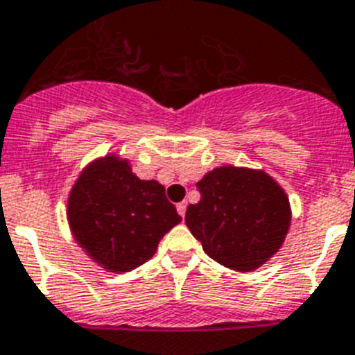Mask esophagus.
<instances>
[{"label": "esophagus", "instance_id": "1", "mask_svg": "<svg viewBox=\"0 0 355 355\" xmlns=\"http://www.w3.org/2000/svg\"><path fill=\"white\" fill-rule=\"evenodd\" d=\"M186 209H187V202H180L177 205V211H178V214L182 216V218L186 216Z\"/></svg>", "mask_w": 355, "mask_h": 355}]
</instances>
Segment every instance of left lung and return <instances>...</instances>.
<instances>
[{
	"label": "left lung",
	"mask_w": 355,
	"mask_h": 355,
	"mask_svg": "<svg viewBox=\"0 0 355 355\" xmlns=\"http://www.w3.org/2000/svg\"><path fill=\"white\" fill-rule=\"evenodd\" d=\"M200 202L186 211V225L216 263L254 271L279 252L291 209L284 189L264 171L221 166L196 184Z\"/></svg>",
	"instance_id": "obj_1"
}]
</instances>
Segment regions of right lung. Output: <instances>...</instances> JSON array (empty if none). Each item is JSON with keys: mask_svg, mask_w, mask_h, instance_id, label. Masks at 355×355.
I'll return each mask as SVG.
<instances>
[{"mask_svg": "<svg viewBox=\"0 0 355 355\" xmlns=\"http://www.w3.org/2000/svg\"><path fill=\"white\" fill-rule=\"evenodd\" d=\"M164 191L159 182L135 177L128 160L114 155L94 160L67 200L71 232L105 270H134L182 221Z\"/></svg>", "mask_w": 355, "mask_h": 355, "instance_id": "1", "label": "right lung"}]
</instances>
